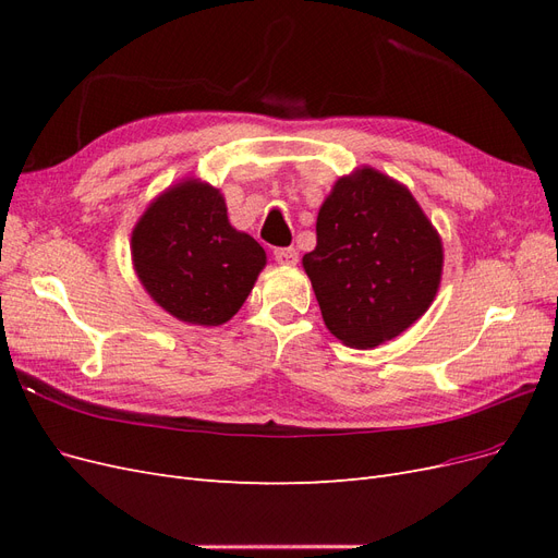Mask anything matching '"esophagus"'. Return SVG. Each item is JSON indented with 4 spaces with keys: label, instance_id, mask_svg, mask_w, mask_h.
Instances as JSON below:
<instances>
[{
    "label": "esophagus",
    "instance_id": "34e87169",
    "mask_svg": "<svg viewBox=\"0 0 558 558\" xmlns=\"http://www.w3.org/2000/svg\"><path fill=\"white\" fill-rule=\"evenodd\" d=\"M275 260L279 265H295L298 263V251L293 246H283V248H275Z\"/></svg>",
    "mask_w": 558,
    "mask_h": 558
}]
</instances>
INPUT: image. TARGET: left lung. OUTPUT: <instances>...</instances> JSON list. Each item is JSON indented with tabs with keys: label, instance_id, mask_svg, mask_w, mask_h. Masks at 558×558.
<instances>
[{
	"label": "left lung",
	"instance_id": "left-lung-1",
	"mask_svg": "<svg viewBox=\"0 0 558 558\" xmlns=\"http://www.w3.org/2000/svg\"><path fill=\"white\" fill-rule=\"evenodd\" d=\"M442 263L440 234L414 195L373 167L335 181L316 248L302 258L326 328L353 349H375L424 316Z\"/></svg>",
	"mask_w": 558,
	"mask_h": 558
}]
</instances>
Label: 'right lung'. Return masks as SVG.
Returning <instances> with one entry per match:
<instances>
[{"mask_svg":"<svg viewBox=\"0 0 558 558\" xmlns=\"http://www.w3.org/2000/svg\"><path fill=\"white\" fill-rule=\"evenodd\" d=\"M130 246L146 293L193 326L230 320L267 263L265 248L230 226L221 191L197 179H183L150 202Z\"/></svg>","mask_w":558,"mask_h":558,"instance_id":"obj_1","label":"right lung"}]
</instances>
